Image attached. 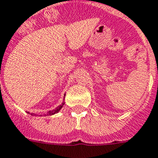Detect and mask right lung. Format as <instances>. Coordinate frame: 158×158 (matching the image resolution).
<instances>
[{"mask_svg":"<svg viewBox=\"0 0 158 158\" xmlns=\"http://www.w3.org/2000/svg\"><path fill=\"white\" fill-rule=\"evenodd\" d=\"M64 96H65V95H64ZM64 104H65V103H64V101H63V102H62V103L59 106H57V108L54 109V110H52L48 111L47 114H44V115H52V114H55L57 113V112H58V111H59L62 108V106H64ZM31 114L33 115V114Z\"/></svg>","mask_w":158,"mask_h":158,"instance_id":"right-lung-1","label":"right lung"}]
</instances>
